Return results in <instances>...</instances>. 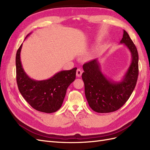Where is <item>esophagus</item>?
Returning <instances> with one entry per match:
<instances>
[{"instance_id":"34e87169","label":"esophagus","mask_w":150,"mask_h":150,"mask_svg":"<svg viewBox=\"0 0 150 150\" xmlns=\"http://www.w3.org/2000/svg\"><path fill=\"white\" fill-rule=\"evenodd\" d=\"M82 72H83L82 71H81L80 69H78L76 71V76L79 78V77H81V75H82Z\"/></svg>"}]
</instances>
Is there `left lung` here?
<instances>
[{"label": "left lung", "instance_id": "left-lung-1", "mask_svg": "<svg viewBox=\"0 0 150 150\" xmlns=\"http://www.w3.org/2000/svg\"><path fill=\"white\" fill-rule=\"evenodd\" d=\"M120 44L131 52V62L120 81H115L103 74L98 59L83 65L82 79L89 106L94 111L107 113L115 111L128 101L137 84L138 76V53L127 32L123 30Z\"/></svg>", "mask_w": 150, "mask_h": 150}]
</instances>
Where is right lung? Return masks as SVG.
<instances>
[{
    "mask_svg": "<svg viewBox=\"0 0 150 150\" xmlns=\"http://www.w3.org/2000/svg\"><path fill=\"white\" fill-rule=\"evenodd\" d=\"M22 47V44L17 50L16 57V79L21 94L37 111L46 113L57 111L62 106L67 88L76 79L77 68L58 72L48 79H33L22 67L21 61Z\"/></svg>",
    "mask_w": 150,
    "mask_h": 150,
    "instance_id": "1",
    "label": "right lung"
}]
</instances>
